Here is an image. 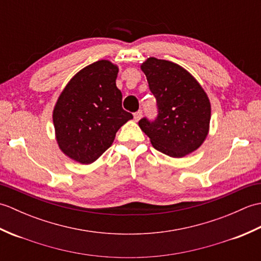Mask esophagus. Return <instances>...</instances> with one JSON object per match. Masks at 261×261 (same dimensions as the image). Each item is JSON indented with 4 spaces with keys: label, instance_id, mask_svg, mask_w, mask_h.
<instances>
[{
    "label": "esophagus",
    "instance_id": "obj_1",
    "mask_svg": "<svg viewBox=\"0 0 261 261\" xmlns=\"http://www.w3.org/2000/svg\"><path fill=\"white\" fill-rule=\"evenodd\" d=\"M134 116H135V120H136V121H139V120L141 119V116H142V111L139 110V111H138V112H136V113L134 114Z\"/></svg>",
    "mask_w": 261,
    "mask_h": 261
}]
</instances>
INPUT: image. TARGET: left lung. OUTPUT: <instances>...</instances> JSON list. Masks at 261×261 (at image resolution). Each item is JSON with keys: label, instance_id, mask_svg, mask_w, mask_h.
<instances>
[{"label": "left lung", "instance_id": "left-lung-1", "mask_svg": "<svg viewBox=\"0 0 261 261\" xmlns=\"http://www.w3.org/2000/svg\"><path fill=\"white\" fill-rule=\"evenodd\" d=\"M141 69L157 99L158 115L154 121L141 119L140 129L154 149L169 157L181 158L195 151L210 129L211 103L203 87L169 60L150 57Z\"/></svg>", "mask_w": 261, "mask_h": 261}]
</instances>
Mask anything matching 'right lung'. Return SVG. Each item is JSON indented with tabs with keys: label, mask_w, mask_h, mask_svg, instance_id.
<instances>
[{
	"label": "right lung",
	"mask_w": 261,
	"mask_h": 261,
	"mask_svg": "<svg viewBox=\"0 0 261 261\" xmlns=\"http://www.w3.org/2000/svg\"><path fill=\"white\" fill-rule=\"evenodd\" d=\"M118 73L116 65L98 60L80 70L57 99L53 112L56 140L60 150L77 163L95 162L120 127L134 118L122 109Z\"/></svg>",
	"instance_id": "right-lung-1"
}]
</instances>
